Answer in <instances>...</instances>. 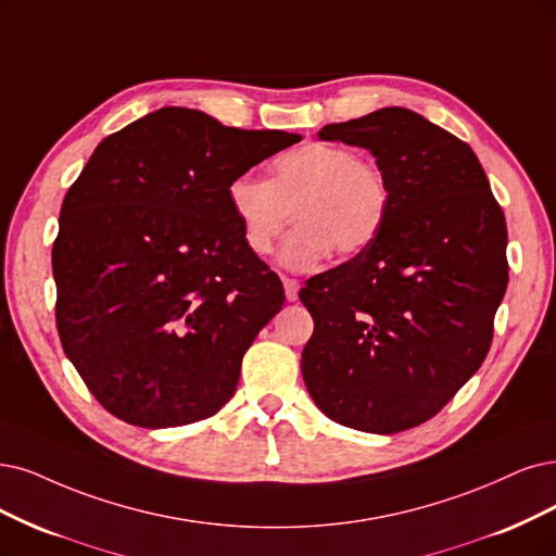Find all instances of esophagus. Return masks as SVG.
Wrapping results in <instances>:
<instances>
[{
  "label": "esophagus",
  "instance_id": "1",
  "mask_svg": "<svg viewBox=\"0 0 556 556\" xmlns=\"http://www.w3.org/2000/svg\"><path fill=\"white\" fill-rule=\"evenodd\" d=\"M283 291H286V300H289V302L298 300L300 281H298V279H291V277H283Z\"/></svg>",
  "mask_w": 556,
  "mask_h": 556
}]
</instances>
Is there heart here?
<instances>
[{
  "instance_id": "1",
  "label": "heart",
  "mask_w": 556,
  "mask_h": 556,
  "mask_svg": "<svg viewBox=\"0 0 556 556\" xmlns=\"http://www.w3.org/2000/svg\"><path fill=\"white\" fill-rule=\"evenodd\" d=\"M226 203L254 256L273 252L289 211L295 229L283 240L279 261L306 270L327 258L359 254L371 244L389 211V185L374 162L339 143L304 141L279 153L270 178L240 174L226 185Z\"/></svg>"
}]
</instances>
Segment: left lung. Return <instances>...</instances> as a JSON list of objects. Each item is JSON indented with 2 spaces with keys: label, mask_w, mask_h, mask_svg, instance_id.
I'll return each mask as SVG.
<instances>
[{
  "label": "left lung",
  "mask_w": 556,
  "mask_h": 556,
  "mask_svg": "<svg viewBox=\"0 0 556 556\" xmlns=\"http://www.w3.org/2000/svg\"><path fill=\"white\" fill-rule=\"evenodd\" d=\"M371 151L389 185L378 238L300 291L314 318L302 378L332 421L415 428L479 371L506 293V219L465 141L382 108L318 132Z\"/></svg>",
  "instance_id": "obj_1"
}]
</instances>
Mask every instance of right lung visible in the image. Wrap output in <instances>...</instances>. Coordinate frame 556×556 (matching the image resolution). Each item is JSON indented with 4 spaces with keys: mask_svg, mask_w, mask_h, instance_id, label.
Here are the masks:
<instances>
[{
    "mask_svg": "<svg viewBox=\"0 0 556 556\" xmlns=\"http://www.w3.org/2000/svg\"><path fill=\"white\" fill-rule=\"evenodd\" d=\"M300 139L162 108L98 143L61 205L52 273L61 345L110 415L172 428L229 403L283 286L244 247L226 185Z\"/></svg>",
    "mask_w": 556,
    "mask_h": 556,
    "instance_id": "add662e5",
    "label": "right lung"
}]
</instances>
